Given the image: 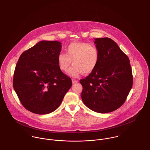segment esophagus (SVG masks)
Here are the masks:
<instances>
[{
  "label": "esophagus",
  "instance_id": "1",
  "mask_svg": "<svg viewBox=\"0 0 150 150\" xmlns=\"http://www.w3.org/2000/svg\"><path fill=\"white\" fill-rule=\"evenodd\" d=\"M78 82V81H76V80H75V79H72V83H76Z\"/></svg>",
  "mask_w": 150,
  "mask_h": 150
}]
</instances>
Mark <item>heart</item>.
<instances>
[{
    "label": "heart",
    "mask_w": 150,
    "mask_h": 150,
    "mask_svg": "<svg viewBox=\"0 0 150 150\" xmlns=\"http://www.w3.org/2000/svg\"><path fill=\"white\" fill-rule=\"evenodd\" d=\"M66 53L60 52L57 56L59 68L64 72L68 70L72 61L73 66L68 74L77 77L81 74H89L96 68L99 59L98 48L92 44L85 42H72L66 48Z\"/></svg>",
    "instance_id": "obj_1"
}]
</instances>
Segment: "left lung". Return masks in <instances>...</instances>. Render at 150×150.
Here are the masks:
<instances>
[{"label": "left lung", "mask_w": 150, "mask_h": 150, "mask_svg": "<svg viewBox=\"0 0 150 150\" xmlns=\"http://www.w3.org/2000/svg\"><path fill=\"white\" fill-rule=\"evenodd\" d=\"M95 44L99 62L93 72L80 80L81 98L92 110L106 113L125 103L133 86L132 69L128 57L113 40L95 38Z\"/></svg>", "instance_id": "1"}]
</instances>
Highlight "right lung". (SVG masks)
Here are the masks:
<instances>
[{
  "label": "right lung",
  "mask_w": 150,
  "mask_h": 150,
  "mask_svg": "<svg viewBox=\"0 0 150 150\" xmlns=\"http://www.w3.org/2000/svg\"><path fill=\"white\" fill-rule=\"evenodd\" d=\"M61 43L41 41L23 52L17 63L13 88L28 111L45 115L55 110L72 86L71 79L59 68Z\"/></svg>",
  "instance_id": "1"
}]
</instances>
